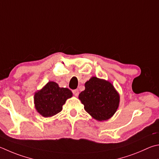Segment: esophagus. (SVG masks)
Segmentation results:
<instances>
[{"mask_svg": "<svg viewBox=\"0 0 159 159\" xmlns=\"http://www.w3.org/2000/svg\"><path fill=\"white\" fill-rule=\"evenodd\" d=\"M72 92H73V94L75 95V96H76V97L79 94V90H78V89H74V90Z\"/></svg>", "mask_w": 159, "mask_h": 159, "instance_id": "esophagus-1", "label": "esophagus"}]
</instances>
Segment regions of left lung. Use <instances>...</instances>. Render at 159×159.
Masks as SVG:
<instances>
[{
  "label": "left lung",
  "instance_id": "left-lung-1",
  "mask_svg": "<svg viewBox=\"0 0 159 159\" xmlns=\"http://www.w3.org/2000/svg\"><path fill=\"white\" fill-rule=\"evenodd\" d=\"M85 88L79 98L86 112L98 121L111 118L120 103V94L113 85L106 80L92 77L85 83Z\"/></svg>",
  "mask_w": 159,
  "mask_h": 159
}]
</instances>
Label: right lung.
<instances>
[{
    "instance_id": "add662e5",
    "label": "right lung",
    "mask_w": 159,
    "mask_h": 159,
    "mask_svg": "<svg viewBox=\"0 0 159 159\" xmlns=\"http://www.w3.org/2000/svg\"><path fill=\"white\" fill-rule=\"evenodd\" d=\"M72 94L70 89L60 88L56 82L49 81L34 94V107L43 117H52L62 111V106Z\"/></svg>"
}]
</instances>
